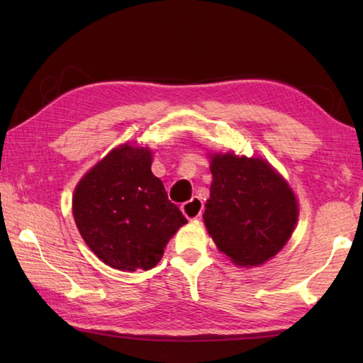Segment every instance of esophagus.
<instances>
[{"mask_svg":"<svg viewBox=\"0 0 363 363\" xmlns=\"http://www.w3.org/2000/svg\"><path fill=\"white\" fill-rule=\"evenodd\" d=\"M203 201L199 198H191L190 201L182 204V212L187 218H199L203 215Z\"/></svg>","mask_w":363,"mask_h":363,"instance_id":"1","label":"esophagus"}]
</instances>
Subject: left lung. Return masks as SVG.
<instances>
[{"label": "left lung", "instance_id": "obj_1", "mask_svg": "<svg viewBox=\"0 0 363 363\" xmlns=\"http://www.w3.org/2000/svg\"><path fill=\"white\" fill-rule=\"evenodd\" d=\"M206 228L235 265L256 267L287 243L298 220L289 184L265 160L213 154Z\"/></svg>", "mask_w": 363, "mask_h": 363}]
</instances>
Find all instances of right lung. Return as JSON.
Segmentation results:
<instances>
[{
	"mask_svg": "<svg viewBox=\"0 0 363 363\" xmlns=\"http://www.w3.org/2000/svg\"><path fill=\"white\" fill-rule=\"evenodd\" d=\"M151 164L148 148L121 145L82 177L73 195V217L84 242L121 272L152 268L187 223Z\"/></svg>",
	"mask_w": 363,
	"mask_h": 363,
	"instance_id": "add662e5",
	"label": "right lung"
}]
</instances>
